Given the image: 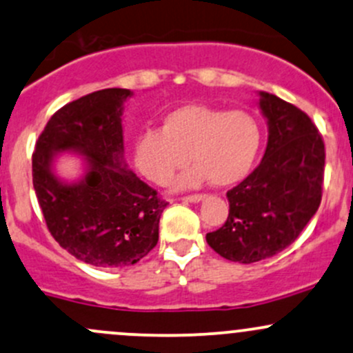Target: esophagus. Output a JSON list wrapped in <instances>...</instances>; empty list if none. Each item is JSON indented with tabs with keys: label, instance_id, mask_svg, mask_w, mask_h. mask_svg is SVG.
I'll return each mask as SVG.
<instances>
[{
	"label": "esophagus",
	"instance_id": "34e87169",
	"mask_svg": "<svg viewBox=\"0 0 353 353\" xmlns=\"http://www.w3.org/2000/svg\"><path fill=\"white\" fill-rule=\"evenodd\" d=\"M204 197H206L204 194H192V196L183 197V201H184V203H201Z\"/></svg>",
	"mask_w": 353,
	"mask_h": 353
}]
</instances>
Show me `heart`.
I'll list each match as a JSON object with an SVG mask.
<instances>
[{"mask_svg":"<svg viewBox=\"0 0 353 353\" xmlns=\"http://www.w3.org/2000/svg\"><path fill=\"white\" fill-rule=\"evenodd\" d=\"M259 145V125L248 112L188 103L165 114L161 129L135 135L132 161L145 179L165 185L189 156L196 165L179 177V188H197L208 179L231 185L250 174Z\"/></svg>","mask_w":353,"mask_h":353,"instance_id":"b5f03b06","label":"heart"}]
</instances>
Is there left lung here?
<instances>
[{"mask_svg": "<svg viewBox=\"0 0 353 353\" xmlns=\"http://www.w3.org/2000/svg\"><path fill=\"white\" fill-rule=\"evenodd\" d=\"M258 95L268 123L265 156L228 191L226 223L206 234L216 253L245 265L274 256L300 236L320 206L325 168V144L308 115L268 92Z\"/></svg>", "mask_w": 353, "mask_h": 353, "instance_id": "8db88e82", "label": "left lung"}]
</instances>
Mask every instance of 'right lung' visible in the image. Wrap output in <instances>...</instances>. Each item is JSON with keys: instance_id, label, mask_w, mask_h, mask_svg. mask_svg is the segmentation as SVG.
Returning a JSON list of instances; mask_svg holds the SVG:
<instances>
[{"instance_id": "right-lung-1", "label": "right lung", "mask_w": 353, "mask_h": 353, "mask_svg": "<svg viewBox=\"0 0 353 353\" xmlns=\"http://www.w3.org/2000/svg\"><path fill=\"white\" fill-rule=\"evenodd\" d=\"M132 92L105 88L61 107L33 152V188L48 231L72 256L99 268L132 266L157 245L168 203L127 168L123 102ZM84 157L77 181L54 172L56 156Z\"/></svg>"}]
</instances>
